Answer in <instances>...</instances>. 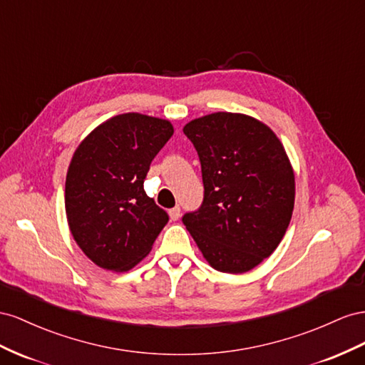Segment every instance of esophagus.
Instances as JSON below:
<instances>
[{"label": "esophagus", "mask_w": 365, "mask_h": 365, "mask_svg": "<svg viewBox=\"0 0 365 365\" xmlns=\"http://www.w3.org/2000/svg\"><path fill=\"white\" fill-rule=\"evenodd\" d=\"M180 206H174L173 210H170V217H171V220H179V217H180Z\"/></svg>", "instance_id": "esophagus-1"}]
</instances>
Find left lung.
I'll use <instances>...</instances> for the list:
<instances>
[{"instance_id": "left-lung-1", "label": "left lung", "mask_w": 365, "mask_h": 365, "mask_svg": "<svg viewBox=\"0 0 365 365\" xmlns=\"http://www.w3.org/2000/svg\"><path fill=\"white\" fill-rule=\"evenodd\" d=\"M183 133L199 154L205 192L182 222L214 269L247 272L275 251L292 218L287 154L272 130L245 114H207Z\"/></svg>"}]
</instances>
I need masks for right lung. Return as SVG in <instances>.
<instances>
[{
	"label": "right lung",
	"mask_w": 365,
	"mask_h": 365,
	"mask_svg": "<svg viewBox=\"0 0 365 365\" xmlns=\"http://www.w3.org/2000/svg\"><path fill=\"white\" fill-rule=\"evenodd\" d=\"M173 133L168 120L125 113L93 130L73 154L67 220L82 252L99 267L123 272L136 266L168 223L143 180Z\"/></svg>",
	"instance_id": "1"
}]
</instances>
